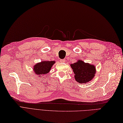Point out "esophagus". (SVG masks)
<instances>
[{"label":"esophagus","mask_w":123,"mask_h":123,"mask_svg":"<svg viewBox=\"0 0 123 123\" xmlns=\"http://www.w3.org/2000/svg\"><path fill=\"white\" fill-rule=\"evenodd\" d=\"M60 62H65V60L64 59H60Z\"/></svg>","instance_id":"34e87169"}]
</instances>
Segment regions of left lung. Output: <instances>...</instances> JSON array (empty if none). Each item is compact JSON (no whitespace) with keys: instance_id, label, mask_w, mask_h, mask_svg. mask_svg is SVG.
<instances>
[{"instance_id":"1","label":"left lung","mask_w":123,"mask_h":123,"mask_svg":"<svg viewBox=\"0 0 123 123\" xmlns=\"http://www.w3.org/2000/svg\"><path fill=\"white\" fill-rule=\"evenodd\" d=\"M74 74V79L79 83L85 84L93 79L96 72L95 65L85 62L80 59L70 64Z\"/></svg>"}]
</instances>
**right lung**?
Wrapping results in <instances>:
<instances>
[{
	"label": "right lung",
	"instance_id": "add662e5",
	"mask_svg": "<svg viewBox=\"0 0 123 123\" xmlns=\"http://www.w3.org/2000/svg\"><path fill=\"white\" fill-rule=\"evenodd\" d=\"M55 61H41L35 64L33 67V71L36 75L41 78L42 76L47 74L51 70Z\"/></svg>",
	"mask_w": 123,
	"mask_h": 123
}]
</instances>
